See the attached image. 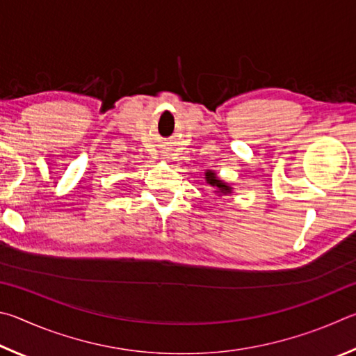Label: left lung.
Masks as SVG:
<instances>
[{
	"label": "left lung",
	"mask_w": 356,
	"mask_h": 356,
	"mask_svg": "<svg viewBox=\"0 0 356 356\" xmlns=\"http://www.w3.org/2000/svg\"><path fill=\"white\" fill-rule=\"evenodd\" d=\"M204 179H207V183L209 186H213V188L216 189L214 192H217V194L228 195V194H232V192H233V188H229L227 183H223L222 179H219V177H217L216 172H213V170L204 172Z\"/></svg>",
	"instance_id": "left-lung-1"
}]
</instances>
